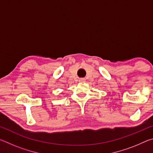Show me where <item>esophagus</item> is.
<instances>
[{
    "label": "esophagus",
    "mask_w": 153,
    "mask_h": 153,
    "mask_svg": "<svg viewBox=\"0 0 153 153\" xmlns=\"http://www.w3.org/2000/svg\"><path fill=\"white\" fill-rule=\"evenodd\" d=\"M79 82H84V79H79Z\"/></svg>",
    "instance_id": "1"
}]
</instances>
